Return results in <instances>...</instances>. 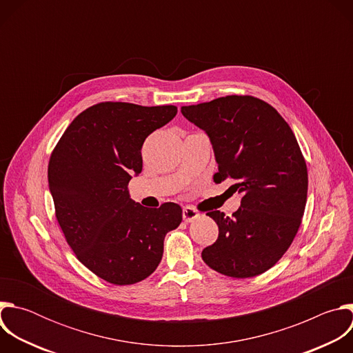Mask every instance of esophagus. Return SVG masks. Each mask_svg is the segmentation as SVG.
Returning a JSON list of instances; mask_svg holds the SVG:
<instances>
[{"label":"esophagus","instance_id":"1","mask_svg":"<svg viewBox=\"0 0 353 353\" xmlns=\"http://www.w3.org/2000/svg\"><path fill=\"white\" fill-rule=\"evenodd\" d=\"M199 216L198 211H195L192 207H184L183 208V219L185 222H192Z\"/></svg>","mask_w":353,"mask_h":353}]
</instances>
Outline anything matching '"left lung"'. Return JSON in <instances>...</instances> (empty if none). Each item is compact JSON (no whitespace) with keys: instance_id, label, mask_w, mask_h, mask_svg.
<instances>
[{"instance_id":"obj_1","label":"left lung","mask_w":353,"mask_h":353,"mask_svg":"<svg viewBox=\"0 0 353 353\" xmlns=\"http://www.w3.org/2000/svg\"><path fill=\"white\" fill-rule=\"evenodd\" d=\"M183 116L212 143L215 183L233 181L240 208L211 211L218 240L203 250L204 263L232 278L256 276L274 267L292 244L307 199V168L289 124L254 96H225L183 106Z\"/></svg>"}]
</instances>
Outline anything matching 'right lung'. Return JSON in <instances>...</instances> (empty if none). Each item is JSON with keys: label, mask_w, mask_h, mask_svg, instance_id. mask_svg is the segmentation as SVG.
<instances>
[{"label": "right lung", "mask_w": 353, "mask_h": 353, "mask_svg": "<svg viewBox=\"0 0 353 353\" xmlns=\"http://www.w3.org/2000/svg\"><path fill=\"white\" fill-rule=\"evenodd\" d=\"M176 114V106L97 103L74 119L50 157L48 187L65 240L110 283L148 278L162 260L166 233L181 223L177 204L145 208L128 192L142 170L145 138Z\"/></svg>", "instance_id": "add662e5"}]
</instances>
